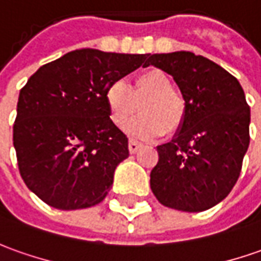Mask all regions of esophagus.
Masks as SVG:
<instances>
[{
	"label": "esophagus",
	"mask_w": 261,
	"mask_h": 261,
	"mask_svg": "<svg viewBox=\"0 0 261 261\" xmlns=\"http://www.w3.org/2000/svg\"><path fill=\"white\" fill-rule=\"evenodd\" d=\"M140 147H141V144H140L138 141H136V140H130V141H128V150H130L131 154L137 153Z\"/></svg>",
	"instance_id": "obj_1"
}]
</instances>
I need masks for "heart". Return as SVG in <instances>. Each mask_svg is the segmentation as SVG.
Instances as JSON below:
<instances>
[{
  "label": "heart",
  "mask_w": 261,
  "mask_h": 261,
  "mask_svg": "<svg viewBox=\"0 0 261 261\" xmlns=\"http://www.w3.org/2000/svg\"><path fill=\"white\" fill-rule=\"evenodd\" d=\"M104 100L111 123L125 128L136 116L140 104L141 116L130 125V133L140 138H157L166 131L173 134L186 118V101L174 91L173 81L160 70H145L133 80L130 88L123 81L107 87Z\"/></svg>",
  "instance_id": "obj_1"
}]
</instances>
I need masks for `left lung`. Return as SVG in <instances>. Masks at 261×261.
<instances>
[{"label":"left lung","instance_id":"1","mask_svg":"<svg viewBox=\"0 0 261 261\" xmlns=\"http://www.w3.org/2000/svg\"><path fill=\"white\" fill-rule=\"evenodd\" d=\"M147 65L170 74L186 101L174 138L159 145L150 187L161 204L204 212L227 197L249 148L250 107L230 72L190 51L153 54Z\"/></svg>","mask_w":261,"mask_h":261}]
</instances>
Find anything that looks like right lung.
Instances as JSON below:
<instances>
[{"label":"right lung","mask_w":261,"mask_h":261,"mask_svg":"<svg viewBox=\"0 0 261 261\" xmlns=\"http://www.w3.org/2000/svg\"><path fill=\"white\" fill-rule=\"evenodd\" d=\"M145 54L83 48L34 72L19 91L14 147L19 174L44 203L60 210L101 203L128 138L111 123L107 87L147 67Z\"/></svg>","instance_id":"obj_1"}]
</instances>
